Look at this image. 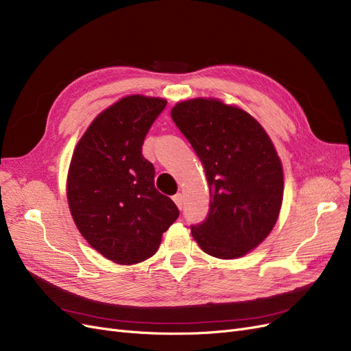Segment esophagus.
<instances>
[{"mask_svg": "<svg viewBox=\"0 0 351 351\" xmlns=\"http://www.w3.org/2000/svg\"><path fill=\"white\" fill-rule=\"evenodd\" d=\"M173 200L176 202V205H177L178 209L183 208V195H182V193L174 195V196H173Z\"/></svg>", "mask_w": 351, "mask_h": 351, "instance_id": "1", "label": "esophagus"}]
</instances>
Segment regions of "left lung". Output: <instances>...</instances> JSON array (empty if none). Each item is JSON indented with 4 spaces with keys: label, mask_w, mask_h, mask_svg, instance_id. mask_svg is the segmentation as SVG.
I'll return each instance as SVG.
<instances>
[{
    "label": "left lung",
    "mask_w": 351,
    "mask_h": 351,
    "mask_svg": "<svg viewBox=\"0 0 351 351\" xmlns=\"http://www.w3.org/2000/svg\"><path fill=\"white\" fill-rule=\"evenodd\" d=\"M176 125L204 164L210 206L192 226L200 249L218 259H236L269 236L284 193L281 159L263 127L236 105L215 98L176 104Z\"/></svg>",
    "instance_id": "left-lung-1"
}]
</instances>
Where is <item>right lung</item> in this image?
I'll list each match as a JSON object with an SVG mask.
<instances>
[{
    "mask_svg": "<svg viewBox=\"0 0 351 351\" xmlns=\"http://www.w3.org/2000/svg\"><path fill=\"white\" fill-rule=\"evenodd\" d=\"M165 105L162 98L124 97L97 115L74 147L67 174L71 217L84 240L115 263L154 256L180 214L155 189V168L142 155Z\"/></svg>",
    "mask_w": 351,
    "mask_h": 351,
    "instance_id": "obj_1",
    "label": "right lung"
}]
</instances>
